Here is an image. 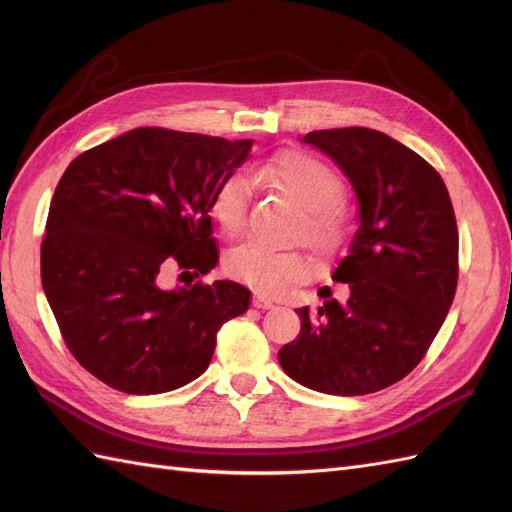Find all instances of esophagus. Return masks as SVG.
Segmentation results:
<instances>
[{"instance_id":"1","label":"esophagus","mask_w":512,"mask_h":512,"mask_svg":"<svg viewBox=\"0 0 512 512\" xmlns=\"http://www.w3.org/2000/svg\"><path fill=\"white\" fill-rule=\"evenodd\" d=\"M253 306L259 308V310H270V308H275V301L266 297V295H262V292H257V295L253 297Z\"/></svg>"}]
</instances>
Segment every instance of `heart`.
Returning a JSON list of instances; mask_svg holds the SVG:
<instances>
[{
    "label": "heart",
    "instance_id": "b5f03b06",
    "mask_svg": "<svg viewBox=\"0 0 512 512\" xmlns=\"http://www.w3.org/2000/svg\"><path fill=\"white\" fill-rule=\"evenodd\" d=\"M259 176L273 182L301 209L299 237H308L321 248L341 244L347 231L343 180L328 162L306 151H288L259 167ZM250 195L253 187L244 171L228 173L217 187L211 213L226 235H237L244 228ZM312 266V257L303 248H273L262 242H244L224 257L228 275L264 292L284 290L292 281L308 277Z\"/></svg>",
    "mask_w": 512,
    "mask_h": 512
}]
</instances>
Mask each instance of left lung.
Here are the masks:
<instances>
[{"label": "left lung", "mask_w": 512, "mask_h": 512, "mask_svg": "<svg viewBox=\"0 0 512 512\" xmlns=\"http://www.w3.org/2000/svg\"><path fill=\"white\" fill-rule=\"evenodd\" d=\"M303 143L350 178L361 224L332 273L350 297L299 308L301 332L279 365L323 394H374L422 361L447 319L458 288L453 204L427 160L376 129H319Z\"/></svg>", "instance_id": "obj_1"}]
</instances>
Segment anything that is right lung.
<instances>
[{
    "mask_svg": "<svg viewBox=\"0 0 512 512\" xmlns=\"http://www.w3.org/2000/svg\"><path fill=\"white\" fill-rule=\"evenodd\" d=\"M253 140L138 127L83 151L54 189L41 284L72 356L125 394L178 389L211 363L222 325L244 314L235 281L167 290L171 268L217 264L213 195ZM180 275V277H182Z\"/></svg>",
    "mask_w": 512,
    "mask_h": 512,
    "instance_id": "add662e5",
    "label": "right lung"
}]
</instances>
